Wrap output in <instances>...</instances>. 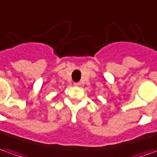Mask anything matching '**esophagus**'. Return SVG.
Returning a JSON list of instances; mask_svg holds the SVG:
<instances>
[{"mask_svg": "<svg viewBox=\"0 0 157 157\" xmlns=\"http://www.w3.org/2000/svg\"><path fill=\"white\" fill-rule=\"evenodd\" d=\"M74 85H75V86H81V83H79V82H78V83H75Z\"/></svg>", "mask_w": 157, "mask_h": 157, "instance_id": "obj_1", "label": "esophagus"}]
</instances>
